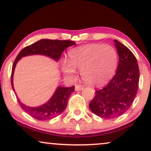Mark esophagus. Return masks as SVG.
I'll list each match as a JSON object with an SVG mask.
<instances>
[{"instance_id":"1","label":"esophagus","mask_w":151,"mask_h":151,"mask_svg":"<svg viewBox=\"0 0 151 151\" xmlns=\"http://www.w3.org/2000/svg\"><path fill=\"white\" fill-rule=\"evenodd\" d=\"M84 88V86H82V85H76V87H75V90L76 91H80V90H82Z\"/></svg>"}]
</instances>
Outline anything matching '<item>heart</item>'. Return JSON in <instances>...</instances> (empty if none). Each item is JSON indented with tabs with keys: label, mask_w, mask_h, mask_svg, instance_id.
I'll return each mask as SVG.
<instances>
[{
	"label": "heart",
	"mask_w": 151,
	"mask_h": 151,
	"mask_svg": "<svg viewBox=\"0 0 151 151\" xmlns=\"http://www.w3.org/2000/svg\"><path fill=\"white\" fill-rule=\"evenodd\" d=\"M69 61L64 60V73L73 76L75 69L80 71L82 79L91 85H102L111 80L117 65V51L110 45L89 44L69 51Z\"/></svg>",
	"instance_id": "heart-1"
}]
</instances>
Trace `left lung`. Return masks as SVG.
I'll list each match as a JSON object with an SVG mask.
<instances>
[{
    "mask_svg": "<svg viewBox=\"0 0 151 151\" xmlns=\"http://www.w3.org/2000/svg\"><path fill=\"white\" fill-rule=\"evenodd\" d=\"M114 42L119 55L116 73L106 86L96 91L89 103L92 112L105 119L123 115L133 104L139 86V66L135 56L125 45L117 40Z\"/></svg>",
    "mask_w": 151,
    "mask_h": 151,
    "instance_id": "left-lung-1",
    "label": "left lung"
}]
</instances>
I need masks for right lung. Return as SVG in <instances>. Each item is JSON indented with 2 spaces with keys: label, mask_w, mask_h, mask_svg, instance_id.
Returning a JSON list of instances; mask_svg holds the SVG:
<instances>
[{
  "label": "right lung",
  "mask_w": 151,
  "mask_h": 151,
  "mask_svg": "<svg viewBox=\"0 0 151 151\" xmlns=\"http://www.w3.org/2000/svg\"><path fill=\"white\" fill-rule=\"evenodd\" d=\"M76 42L71 40H49V39H42L37 42L33 43L32 45L24 47L22 49L16 57L14 62L13 67L12 70L11 84L13 90V76L14 69L17 62L22 57L26 55L42 54L51 58L58 60L60 58L62 53L66 48L72 45H74ZM75 86L71 87H62L58 86L51 97V98L46 104L38 107H29L26 106L20 102V101L16 96L18 104H20L22 109L28 113L30 116L38 120H49L54 117L58 116L65 111L67 106L69 96L73 92ZM15 92V91H14Z\"/></svg>",
  "instance_id": "1"
}]
</instances>
